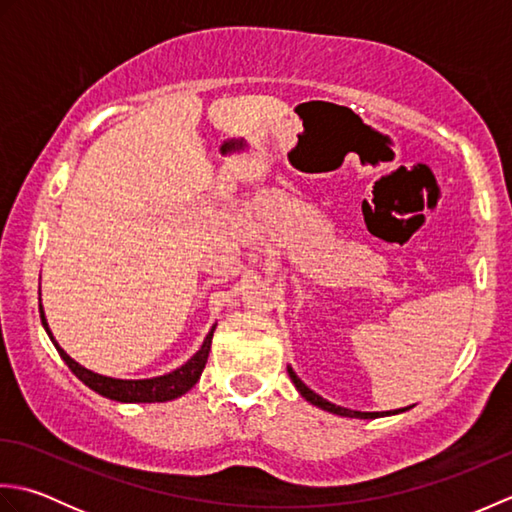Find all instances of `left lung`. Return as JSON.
<instances>
[{"label": "left lung", "instance_id": "1", "mask_svg": "<svg viewBox=\"0 0 512 512\" xmlns=\"http://www.w3.org/2000/svg\"><path fill=\"white\" fill-rule=\"evenodd\" d=\"M288 374H290L292 383H295L299 394H301L303 398H306V400L310 402V405L319 407V409H323V411L336 413V416H343V418H361V420H369V418H380V416H394V413H402V411L411 409V407H405V409H396V411H352V409H345V407L334 405V402H328L325 398H321L319 394H314V391L295 374V369H292V367H288Z\"/></svg>", "mask_w": 512, "mask_h": 512}]
</instances>
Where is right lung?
<instances>
[{"instance_id":"obj_1","label":"right lung","mask_w":512,"mask_h":512,"mask_svg":"<svg viewBox=\"0 0 512 512\" xmlns=\"http://www.w3.org/2000/svg\"><path fill=\"white\" fill-rule=\"evenodd\" d=\"M39 314H41V325L46 328L50 341L54 343V347H57V352L65 361V365L72 369V374L79 378L81 383L88 385L92 391H96V394H101L110 400H118V402H167V400L187 394V391L195 383H198L202 376V369L206 365V358H209L213 332H215V325H213L211 332L206 334V339H204L200 350L195 352L187 363L180 365L178 369H173V372H169L165 376H156V378L123 380V378L96 374V372H92V369L76 363L72 356L65 354V350L57 341H54V336L48 328L46 314H43V308H41V290H39Z\"/></svg>"}]
</instances>
